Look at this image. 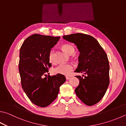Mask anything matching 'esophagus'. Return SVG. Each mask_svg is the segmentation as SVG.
<instances>
[{
    "mask_svg": "<svg viewBox=\"0 0 126 126\" xmlns=\"http://www.w3.org/2000/svg\"><path fill=\"white\" fill-rule=\"evenodd\" d=\"M70 79V77H66V79H67V80H69Z\"/></svg>",
    "mask_w": 126,
    "mask_h": 126,
    "instance_id": "1",
    "label": "esophagus"
}]
</instances>
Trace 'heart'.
Instances as JSON below:
<instances>
[{"mask_svg": "<svg viewBox=\"0 0 126 126\" xmlns=\"http://www.w3.org/2000/svg\"><path fill=\"white\" fill-rule=\"evenodd\" d=\"M62 48L66 53L72 54L74 51V47L69 44H64L62 46ZM49 59L51 63L54 62V51L51 50L49 53ZM73 66L70 64H61L54 69L55 74H59L64 75H69L73 70Z\"/></svg>", "mask_w": 126, "mask_h": 126, "instance_id": "obj_1", "label": "heart"}]
</instances>
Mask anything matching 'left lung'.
Wrapping results in <instances>:
<instances>
[{
	"mask_svg": "<svg viewBox=\"0 0 126 126\" xmlns=\"http://www.w3.org/2000/svg\"><path fill=\"white\" fill-rule=\"evenodd\" d=\"M64 39L77 46L80 52L76 73L85 76H76L79 84L76 95L88 106L99 102L108 88L110 65L107 54L98 41L91 36L81 33L63 36Z\"/></svg>",
	"mask_w": 126,
	"mask_h": 126,
	"instance_id": "left-lung-1",
	"label": "left lung"
}]
</instances>
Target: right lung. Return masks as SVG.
Instances as JSON below:
<instances>
[{
  "instance_id": "1",
  "label": "right lung",
  "mask_w": 126,
  "mask_h": 126,
  "mask_svg": "<svg viewBox=\"0 0 126 126\" xmlns=\"http://www.w3.org/2000/svg\"><path fill=\"white\" fill-rule=\"evenodd\" d=\"M59 38L34 34L25 40L20 49L19 70L22 88L31 101L41 107L48 106L56 99L59 87L66 80L59 74L42 78L52 66L49 53Z\"/></svg>"
}]
</instances>
